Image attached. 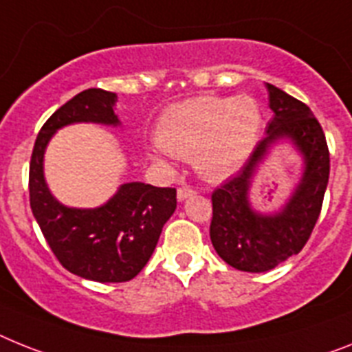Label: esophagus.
Masks as SVG:
<instances>
[{"instance_id": "34e87169", "label": "esophagus", "mask_w": 352, "mask_h": 352, "mask_svg": "<svg viewBox=\"0 0 352 352\" xmlns=\"http://www.w3.org/2000/svg\"><path fill=\"white\" fill-rule=\"evenodd\" d=\"M195 191L191 190V188H188V186H182V188H179L177 190V200L179 202H184L186 199H190V197H193Z\"/></svg>"}]
</instances>
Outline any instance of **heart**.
<instances>
[{
  "label": "heart",
  "mask_w": 352,
  "mask_h": 352,
  "mask_svg": "<svg viewBox=\"0 0 352 352\" xmlns=\"http://www.w3.org/2000/svg\"><path fill=\"white\" fill-rule=\"evenodd\" d=\"M261 125V105L254 96L200 94L161 112L155 126L159 146L150 157L159 164H166L168 155L193 159L202 179L226 181L247 164Z\"/></svg>",
  "instance_id": "b5f03b06"
}]
</instances>
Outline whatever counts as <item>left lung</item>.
Returning a JSON list of instances; mask_svg holds the SVG:
<instances>
[{
    "mask_svg": "<svg viewBox=\"0 0 352 352\" xmlns=\"http://www.w3.org/2000/svg\"><path fill=\"white\" fill-rule=\"evenodd\" d=\"M272 120L243 170L212 193L211 243L227 265L241 272H268L302 250L322 209L329 181V152L320 123L308 105L276 85H265ZM288 144L301 161L300 181L274 212L253 208V179L271 152Z\"/></svg>",
    "mask_w": 352,
    "mask_h": 352,
    "instance_id": "left-lung-1",
    "label": "left lung"
}]
</instances>
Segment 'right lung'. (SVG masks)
<instances>
[{
    "instance_id": "right-lung-1",
    "label": "right lung",
    "mask_w": 352,
    "mask_h": 352,
    "mask_svg": "<svg viewBox=\"0 0 352 352\" xmlns=\"http://www.w3.org/2000/svg\"><path fill=\"white\" fill-rule=\"evenodd\" d=\"M118 94L87 89L53 112L35 140L30 161V206L50 249L71 274L96 283H125L148 263L162 227L177 208L173 188L121 182L98 208H71L50 191L44 155L60 129L76 123L120 129Z\"/></svg>"
}]
</instances>
